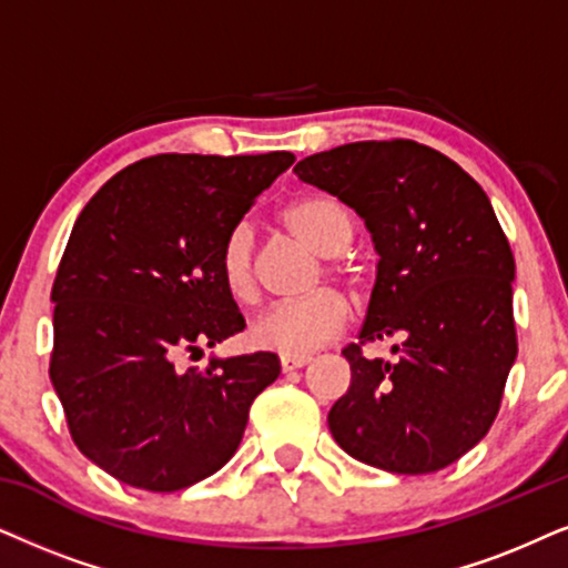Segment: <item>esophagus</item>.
Listing matches in <instances>:
<instances>
[{
	"instance_id": "1",
	"label": "esophagus",
	"mask_w": 568,
	"mask_h": 568,
	"mask_svg": "<svg viewBox=\"0 0 568 568\" xmlns=\"http://www.w3.org/2000/svg\"><path fill=\"white\" fill-rule=\"evenodd\" d=\"M308 356H280V367L283 372H296L301 367H306Z\"/></svg>"
}]
</instances>
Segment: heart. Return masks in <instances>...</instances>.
Returning a JSON list of instances; mask_svg holds the SVG:
<instances>
[{
    "instance_id": "1",
    "label": "heart",
    "mask_w": 568,
    "mask_h": 568,
    "mask_svg": "<svg viewBox=\"0 0 568 568\" xmlns=\"http://www.w3.org/2000/svg\"><path fill=\"white\" fill-rule=\"evenodd\" d=\"M285 227L296 239L320 256L343 254L354 233L351 214L346 206L325 193H314L293 201L283 212ZM220 277L227 296L239 304H251L260 296V272H256L254 256V233L248 222H239L231 227L220 246ZM335 275L346 277L343 267L333 270ZM348 322L346 301L335 291L314 293L296 304H277L251 322L248 341L260 351H272L280 356H308L325 346L327 341L341 333Z\"/></svg>"
}]
</instances>
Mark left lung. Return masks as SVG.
<instances>
[{
    "label": "left lung",
    "instance_id": "8db88e82",
    "mask_svg": "<svg viewBox=\"0 0 568 568\" xmlns=\"http://www.w3.org/2000/svg\"><path fill=\"white\" fill-rule=\"evenodd\" d=\"M298 181L364 220L379 256L358 343L404 337L398 362L351 343V385L329 408L335 443L396 475L454 464L490 429L516 362L514 254L490 199L416 141H356L301 160Z\"/></svg>",
    "mask_w": 568,
    "mask_h": 568
}]
</instances>
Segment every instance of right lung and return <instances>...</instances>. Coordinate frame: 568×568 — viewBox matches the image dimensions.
Listing matches in <instances>:
<instances>
[{"mask_svg":"<svg viewBox=\"0 0 568 568\" xmlns=\"http://www.w3.org/2000/svg\"><path fill=\"white\" fill-rule=\"evenodd\" d=\"M291 152L156 154L78 214L54 301L49 377L78 450L120 483L183 490L239 450L248 408L280 375L270 351L181 367L246 327L220 246Z\"/></svg>","mask_w":568,"mask_h":568,"instance_id":"add662e5","label":"right lung"}]
</instances>
